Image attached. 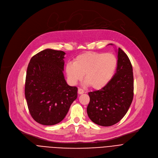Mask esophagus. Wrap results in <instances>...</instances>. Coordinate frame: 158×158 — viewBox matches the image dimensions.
<instances>
[{
	"instance_id": "esophagus-1",
	"label": "esophagus",
	"mask_w": 158,
	"mask_h": 158,
	"mask_svg": "<svg viewBox=\"0 0 158 158\" xmlns=\"http://www.w3.org/2000/svg\"><path fill=\"white\" fill-rule=\"evenodd\" d=\"M85 93V91L82 89H81V88H79L78 89V94H84Z\"/></svg>"
}]
</instances>
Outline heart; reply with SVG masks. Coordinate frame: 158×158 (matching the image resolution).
I'll list each match as a JSON object with an SVG mask.
<instances>
[{
	"instance_id": "1",
	"label": "heart",
	"mask_w": 158,
	"mask_h": 158,
	"mask_svg": "<svg viewBox=\"0 0 158 158\" xmlns=\"http://www.w3.org/2000/svg\"><path fill=\"white\" fill-rule=\"evenodd\" d=\"M118 65L117 58L111 53L88 52L79 55L65 66L69 81L76 84L85 75V81L93 89H100L113 78Z\"/></svg>"
}]
</instances>
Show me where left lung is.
Wrapping results in <instances>:
<instances>
[{
	"label": "left lung",
	"instance_id": "left-lung-1",
	"mask_svg": "<svg viewBox=\"0 0 158 158\" xmlns=\"http://www.w3.org/2000/svg\"><path fill=\"white\" fill-rule=\"evenodd\" d=\"M88 95L90 101L87 114L97 125L113 126L126 115L133 99L134 79L131 63L120 48L118 50L117 68L110 82Z\"/></svg>",
	"mask_w": 158,
	"mask_h": 158
}]
</instances>
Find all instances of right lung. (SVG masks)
<instances>
[{
  "instance_id": "1",
  "label": "right lung",
  "mask_w": 158,
  "mask_h": 158,
  "mask_svg": "<svg viewBox=\"0 0 158 158\" xmlns=\"http://www.w3.org/2000/svg\"><path fill=\"white\" fill-rule=\"evenodd\" d=\"M61 51L45 49L32 56L28 64L25 96L32 118L44 126L62 121L77 97V88L64 79Z\"/></svg>"
}]
</instances>
